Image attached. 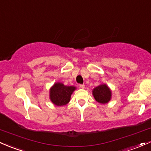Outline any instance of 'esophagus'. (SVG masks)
<instances>
[{
    "label": "esophagus",
    "instance_id": "obj_1",
    "mask_svg": "<svg viewBox=\"0 0 151 151\" xmlns=\"http://www.w3.org/2000/svg\"><path fill=\"white\" fill-rule=\"evenodd\" d=\"M79 87H80L81 88H85V85H84V84H80V85H79Z\"/></svg>",
    "mask_w": 151,
    "mask_h": 151
}]
</instances>
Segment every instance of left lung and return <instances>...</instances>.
<instances>
[{"mask_svg":"<svg viewBox=\"0 0 151 151\" xmlns=\"http://www.w3.org/2000/svg\"><path fill=\"white\" fill-rule=\"evenodd\" d=\"M92 93L96 101L99 103L106 104L111 99V91L106 84H101L96 87Z\"/></svg>","mask_w":151,"mask_h":151,"instance_id":"obj_1","label":"left lung"}]
</instances>
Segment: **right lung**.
Masks as SVG:
<instances>
[{
    "instance_id": "add662e5",
    "label": "right lung",
    "mask_w": 151,
    "mask_h": 151,
    "mask_svg": "<svg viewBox=\"0 0 151 151\" xmlns=\"http://www.w3.org/2000/svg\"><path fill=\"white\" fill-rule=\"evenodd\" d=\"M75 86H68L61 83H55L50 91V99L56 106H64L70 100L71 94L76 90Z\"/></svg>"
}]
</instances>
